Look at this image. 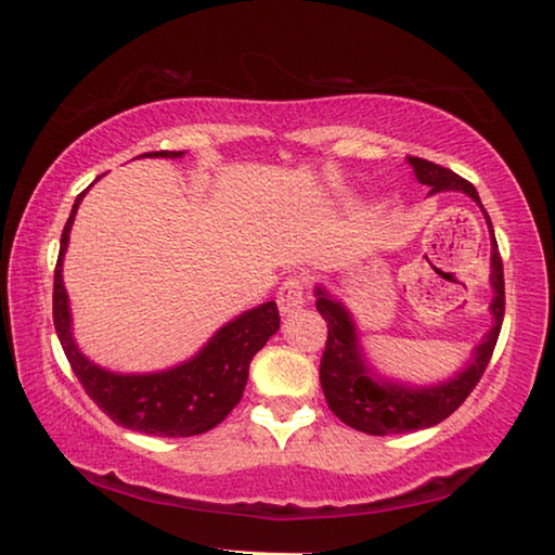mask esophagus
<instances>
[{
  "instance_id": "34e87169",
  "label": "esophagus",
  "mask_w": 555,
  "mask_h": 555,
  "mask_svg": "<svg viewBox=\"0 0 555 555\" xmlns=\"http://www.w3.org/2000/svg\"><path fill=\"white\" fill-rule=\"evenodd\" d=\"M308 300V280L302 278H287L278 291V308L280 313H293L302 302Z\"/></svg>"
}]
</instances>
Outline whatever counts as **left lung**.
<instances>
[{"instance_id":"left-lung-1","label":"left lung","mask_w":555,"mask_h":555,"mask_svg":"<svg viewBox=\"0 0 555 555\" xmlns=\"http://www.w3.org/2000/svg\"><path fill=\"white\" fill-rule=\"evenodd\" d=\"M409 164L414 166L416 179L422 184L431 186V192H442V189H460L473 196L480 204L475 186L467 179L452 169H444L427 158L409 156ZM482 207V204H480ZM485 211V209H482ZM488 219L490 232L492 222ZM492 287H495V300H492V315L495 325L477 346L475 361L462 371L457 378L442 386H431V389H406V386H393L371 378L369 369L363 366V359L356 346V331L351 318L340 302L331 300L321 287H318L315 308L318 313L328 323V340H325V351L321 359V386L328 401V409L348 427L366 431V435H406V431L435 427L447 420L452 412H457L473 389L480 382L485 369L495 351L500 328H503L505 315V278H503V257H500L495 232H492Z\"/></svg>"}]
</instances>
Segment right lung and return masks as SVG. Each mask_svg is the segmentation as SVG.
<instances>
[{
	"mask_svg": "<svg viewBox=\"0 0 555 555\" xmlns=\"http://www.w3.org/2000/svg\"><path fill=\"white\" fill-rule=\"evenodd\" d=\"M143 156L177 158L184 156V151H154ZM82 194L75 199L60 237L55 285H52V321L70 369L88 397L120 427L154 437H194L215 429L240 404L253 356L280 328L275 300L227 323L196 359L179 369L149 376H118L93 366L73 340L70 308L63 285V255Z\"/></svg>",
	"mask_w": 555,
	"mask_h": 555,
	"instance_id": "1",
	"label": "right lung"
}]
</instances>
